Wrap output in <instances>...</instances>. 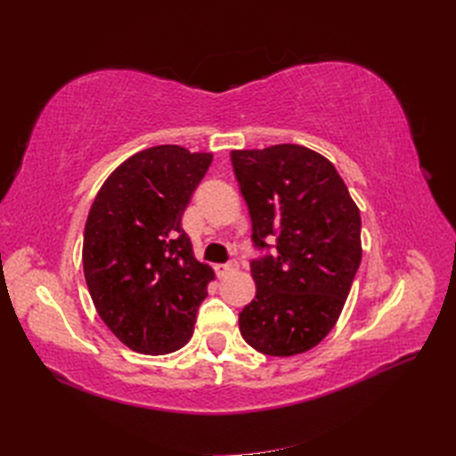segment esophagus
<instances>
[{"mask_svg":"<svg viewBox=\"0 0 456 456\" xmlns=\"http://www.w3.org/2000/svg\"><path fill=\"white\" fill-rule=\"evenodd\" d=\"M236 270H238V260H230L228 265H216L215 266V272H216L218 278H224V275L236 272Z\"/></svg>","mask_w":456,"mask_h":456,"instance_id":"34e87169","label":"esophagus"}]
</instances>
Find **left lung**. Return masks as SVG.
I'll return each instance as SVG.
<instances>
[{"label": "left lung", "mask_w": 456, "mask_h": 456, "mask_svg": "<svg viewBox=\"0 0 456 456\" xmlns=\"http://www.w3.org/2000/svg\"><path fill=\"white\" fill-rule=\"evenodd\" d=\"M249 207L255 298L240 314L245 342L266 355H297L335 327L362 262V216L335 165L298 144L232 150Z\"/></svg>", "instance_id": "obj_1"}]
</instances>
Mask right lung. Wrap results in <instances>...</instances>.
Listing matches in <instances>:
<instances>
[{
	"instance_id": "right-lung-1",
	"label": "right lung",
	"mask_w": 456,
	"mask_h": 456,
	"mask_svg": "<svg viewBox=\"0 0 456 456\" xmlns=\"http://www.w3.org/2000/svg\"><path fill=\"white\" fill-rule=\"evenodd\" d=\"M213 154L176 144L123 161L96 194L84 233V273L106 327L127 348L163 355L191 338L215 272L181 226Z\"/></svg>"
}]
</instances>
